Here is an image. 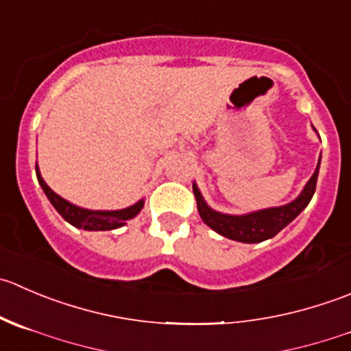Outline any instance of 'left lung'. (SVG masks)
<instances>
[{"label":"left lung","mask_w":351,"mask_h":351,"mask_svg":"<svg viewBox=\"0 0 351 351\" xmlns=\"http://www.w3.org/2000/svg\"><path fill=\"white\" fill-rule=\"evenodd\" d=\"M319 166H321V158H319L314 175L305 183L304 190H302L297 199L285 204V206L252 210V213L247 214H226L213 209L202 197L197 183L193 182L192 189L197 200V209H199V214L204 223L210 230L219 233L221 237H226L234 241H241V243H258V241L269 240L274 234L280 233L285 226H288L308 206L315 192V185H317Z\"/></svg>","instance_id":"left-lung-1"}]
</instances>
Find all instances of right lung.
<instances>
[{
	"label": "right lung",
	"instance_id": "add662e5",
	"mask_svg": "<svg viewBox=\"0 0 351 351\" xmlns=\"http://www.w3.org/2000/svg\"><path fill=\"white\" fill-rule=\"evenodd\" d=\"M36 175L37 182H39L40 189L44 190L46 197L49 199V202L53 204L54 209L61 214L64 221L71 224L75 228H80L85 231H110L117 230L127 224L128 219H134L138 213L144 207V199H141L138 202H135L134 206H128L125 209H117V210H94V209H85V207L75 206V204L68 202L66 199L58 195L56 192L49 189L44 178L40 176L39 166L36 165Z\"/></svg>",
	"mask_w": 351,
	"mask_h": 351
}]
</instances>
